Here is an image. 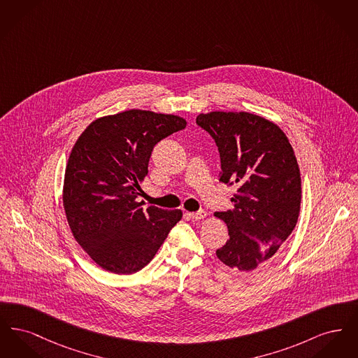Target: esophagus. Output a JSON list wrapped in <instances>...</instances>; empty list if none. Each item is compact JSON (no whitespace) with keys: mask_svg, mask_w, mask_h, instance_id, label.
I'll use <instances>...</instances> for the list:
<instances>
[{"mask_svg":"<svg viewBox=\"0 0 358 358\" xmlns=\"http://www.w3.org/2000/svg\"><path fill=\"white\" fill-rule=\"evenodd\" d=\"M189 217L193 219V220H203L206 217V212L204 209H201L199 212H192V213H189Z\"/></svg>","mask_w":358,"mask_h":358,"instance_id":"34e87169","label":"esophagus"}]
</instances>
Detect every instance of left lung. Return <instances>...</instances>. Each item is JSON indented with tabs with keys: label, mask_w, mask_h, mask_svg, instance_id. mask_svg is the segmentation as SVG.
Segmentation results:
<instances>
[{
	"label": "left lung",
	"mask_w": 358,
	"mask_h": 358,
	"mask_svg": "<svg viewBox=\"0 0 358 358\" xmlns=\"http://www.w3.org/2000/svg\"><path fill=\"white\" fill-rule=\"evenodd\" d=\"M196 122L219 148V180L238 185L235 208L215 213L229 235L216 255L231 268L252 271L275 255L298 222L302 189L292 146L278 124L255 114L212 111Z\"/></svg>",
	"instance_id": "8db88e82"
}]
</instances>
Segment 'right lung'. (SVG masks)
Returning a JSON list of instances; mask_svg holds the SVG:
<instances>
[{
  "mask_svg": "<svg viewBox=\"0 0 358 358\" xmlns=\"http://www.w3.org/2000/svg\"><path fill=\"white\" fill-rule=\"evenodd\" d=\"M185 127L177 115L129 110L94 120L73 145L63 205L73 238L103 270L139 271L181 220L180 209H143L136 197L154 146Z\"/></svg>",
  "mask_w": 358,
  "mask_h": 358,
  "instance_id": "right-lung-1",
  "label": "right lung"
}]
</instances>
